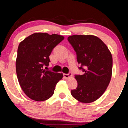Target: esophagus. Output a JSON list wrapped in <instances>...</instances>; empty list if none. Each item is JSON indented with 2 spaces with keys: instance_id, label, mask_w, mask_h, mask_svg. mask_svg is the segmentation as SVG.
Segmentation results:
<instances>
[{
  "instance_id": "obj_1",
  "label": "esophagus",
  "mask_w": 128,
  "mask_h": 128,
  "mask_svg": "<svg viewBox=\"0 0 128 128\" xmlns=\"http://www.w3.org/2000/svg\"><path fill=\"white\" fill-rule=\"evenodd\" d=\"M63 76H64V77L66 79H68V78H70L72 77V72H70L68 74H63Z\"/></svg>"
}]
</instances>
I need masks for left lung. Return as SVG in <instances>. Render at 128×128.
Returning <instances> with one entry per match:
<instances>
[{
  "label": "left lung",
  "instance_id": "8db88e82",
  "mask_svg": "<svg viewBox=\"0 0 128 128\" xmlns=\"http://www.w3.org/2000/svg\"><path fill=\"white\" fill-rule=\"evenodd\" d=\"M68 42L76 53L84 74H76L78 82L72 96L83 103H90L102 96L110 81L112 71V57L107 45L94 35H72Z\"/></svg>",
  "mask_w": 128,
  "mask_h": 128
}]
</instances>
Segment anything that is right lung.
<instances>
[{"label": "right lung", "mask_w": 128, "mask_h": 128, "mask_svg": "<svg viewBox=\"0 0 128 128\" xmlns=\"http://www.w3.org/2000/svg\"><path fill=\"white\" fill-rule=\"evenodd\" d=\"M63 36L35 33L21 42L18 48L16 69L18 82L27 96L36 101H45L53 95L62 74L44 70L50 62L49 56Z\"/></svg>", "instance_id": "add662e5"}]
</instances>
